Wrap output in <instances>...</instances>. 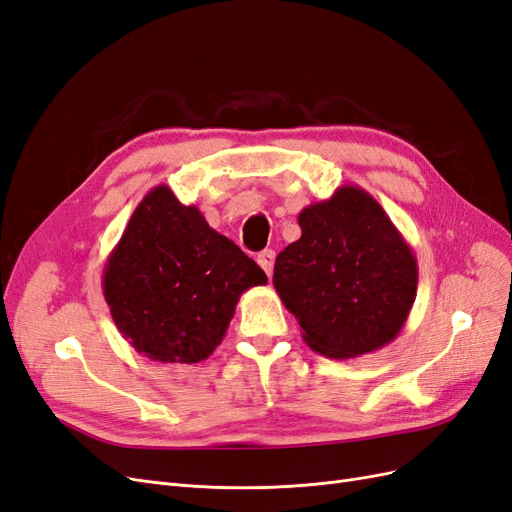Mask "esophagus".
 <instances>
[{
    "label": "esophagus",
    "instance_id": "1",
    "mask_svg": "<svg viewBox=\"0 0 512 512\" xmlns=\"http://www.w3.org/2000/svg\"><path fill=\"white\" fill-rule=\"evenodd\" d=\"M257 263L263 268V272H266L268 276H272V268H274V251L272 249H266L261 251L257 255Z\"/></svg>",
    "mask_w": 512,
    "mask_h": 512
}]
</instances>
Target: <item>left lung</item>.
Instances as JSON below:
<instances>
[{
    "label": "left lung",
    "mask_w": 512,
    "mask_h": 512,
    "mask_svg": "<svg viewBox=\"0 0 512 512\" xmlns=\"http://www.w3.org/2000/svg\"><path fill=\"white\" fill-rule=\"evenodd\" d=\"M300 240L280 251L274 289L304 342L332 359L383 349L417 298L419 268L383 206L357 185L306 206Z\"/></svg>",
    "instance_id": "1"
}]
</instances>
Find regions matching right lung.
Returning a JSON list of instances; mask_svg holds the SVG:
<instances>
[{
	"label": "right lung",
	"mask_w": 512,
	"mask_h": 512,
	"mask_svg": "<svg viewBox=\"0 0 512 512\" xmlns=\"http://www.w3.org/2000/svg\"><path fill=\"white\" fill-rule=\"evenodd\" d=\"M268 276L240 246L157 185L131 214L104 268L123 338L161 364H197L221 344L240 295Z\"/></svg>",
	"instance_id": "1"
}]
</instances>
